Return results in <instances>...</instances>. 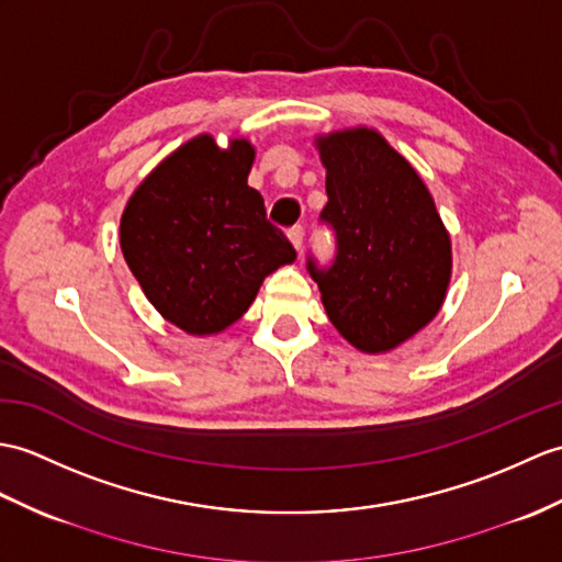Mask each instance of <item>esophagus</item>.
Returning <instances> with one entry per match:
<instances>
[{
	"mask_svg": "<svg viewBox=\"0 0 562 562\" xmlns=\"http://www.w3.org/2000/svg\"><path fill=\"white\" fill-rule=\"evenodd\" d=\"M286 237H290V241H292L296 251H302V244H304V229L302 227H292L290 232H286Z\"/></svg>",
	"mask_w": 562,
	"mask_h": 562,
	"instance_id": "obj_1",
	"label": "esophagus"
}]
</instances>
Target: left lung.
I'll return each mask as SVG.
<instances>
[{
  "mask_svg": "<svg viewBox=\"0 0 562 562\" xmlns=\"http://www.w3.org/2000/svg\"><path fill=\"white\" fill-rule=\"evenodd\" d=\"M325 167L321 220L335 229L328 270L308 260L321 302L367 355L407 342L438 316L452 276L450 234L409 160L369 126L316 136Z\"/></svg>",
  "mask_w": 562,
  "mask_h": 562,
  "instance_id": "obj_1",
  "label": "left lung"
}]
</instances>
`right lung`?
Returning <instances> with one entry per match:
<instances>
[{
    "label": "right lung",
    "mask_w": 562,
    "mask_h": 562,
    "mask_svg": "<svg viewBox=\"0 0 562 562\" xmlns=\"http://www.w3.org/2000/svg\"><path fill=\"white\" fill-rule=\"evenodd\" d=\"M256 148H225L199 134L140 181L120 222V244L143 294L160 316L193 337L237 323L280 266L296 251L266 220L249 187Z\"/></svg>",
    "instance_id": "obj_1"
}]
</instances>
